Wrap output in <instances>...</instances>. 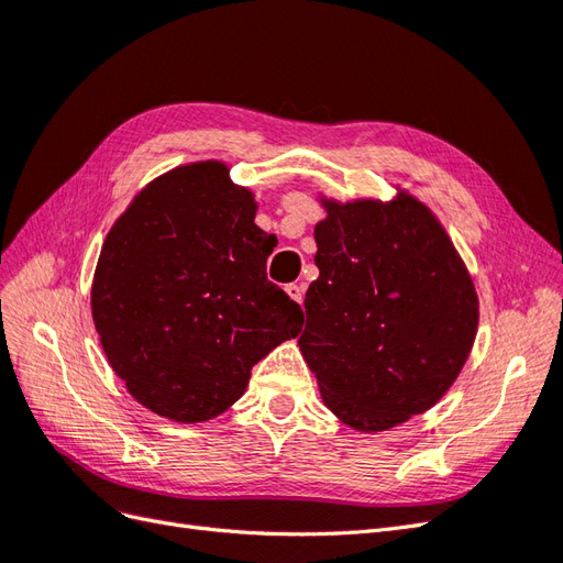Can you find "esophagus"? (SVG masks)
Masks as SVG:
<instances>
[{"label":"esophagus","instance_id":"34e87169","mask_svg":"<svg viewBox=\"0 0 563 563\" xmlns=\"http://www.w3.org/2000/svg\"><path fill=\"white\" fill-rule=\"evenodd\" d=\"M286 294L291 300L302 302V286L300 284H286Z\"/></svg>","mask_w":563,"mask_h":563}]
</instances>
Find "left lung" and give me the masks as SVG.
<instances>
[{
    "label": "left lung",
    "mask_w": 563,
    "mask_h": 563,
    "mask_svg": "<svg viewBox=\"0 0 563 563\" xmlns=\"http://www.w3.org/2000/svg\"><path fill=\"white\" fill-rule=\"evenodd\" d=\"M327 213L298 345L340 420L389 430L453 385L479 302L444 228L411 195L389 207L327 201Z\"/></svg>",
    "instance_id": "8db88e82"
}]
</instances>
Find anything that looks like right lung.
<instances>
[{
    "label": "right lung",
    "instance_id": "add662e5",
    "mask_svg": "<svg viewBox=\"0 0 563 563\" xmlns=\"http://www.w3.org/2000/svg\"><path fill=\"white\" fill-rule=\"evenodd\" d=\"M228 166L159 176L106 236L91 288L108 362L150 411L178 422L220 416L253 364L300 333L302 310L267 282L277 236Z\"/></svg>",
    "mask_w": 563,
    "mask_h": 563
}]
</instances>
